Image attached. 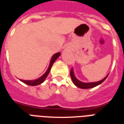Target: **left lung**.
<instances>
[{"label":"left lung","mask_w":124,"mask_h":124,"mask_svg":"<svg viewBox=\"0 0 124 124\" xmlns=\"http://www.w3.org/2000/svg\"><path fill=\"white\" fill-rule=\"evenodd\" d=\"M109 74H107L103 79H101L100 81H96V82H91V83H84L82 81H79L76 78V77L74 75V70H73V68H72L70 70V77L72 78V82L76 86V87H79L80 89H91V88H93L98 86V85H100L102 82L105 81V79L107 78Z\"/></svg>","instance_id":"obj_1"}]
</instances>
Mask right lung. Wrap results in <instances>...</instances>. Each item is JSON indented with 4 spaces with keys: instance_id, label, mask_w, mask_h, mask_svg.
Here are the masks:
<instances>
[{
    "instance_id": "obj_1",
    "label": "right lung",
    "mask_w": 124,
    "mask_h": 124,
    "mask_svg": "<svg viewBox=\"0 0 124 124\" xmlns=\"http://www.w3.org/2000/svg\"><path fill=\"white\" fill-rule=\"evenodd\" d=\"M60 52H57V53L55 54L54 55H53V56L52 57V59L50 60V65H49V67L47 69V70L46 71V72L43 74L42 76H41L40 78H39L38 79H36L35 80H23V79H20L22 82L26 83L28 85H30V86H35V85H38L39 84H41L43 83V81H45V79L46 78L47 76L48 75L49 72L50 71V69H51L52 65H53L54 63L55 62V61L56 59L59 57L60 55Z\"/></svg>"
}]
</instances>
